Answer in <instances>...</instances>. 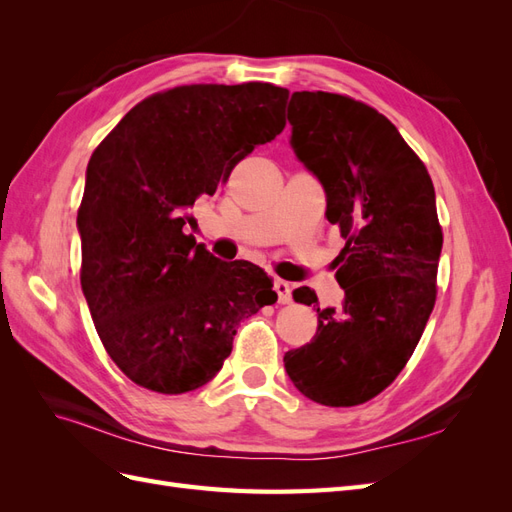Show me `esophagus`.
Wrapping results in <instances>:
<instances>
[{"instance_id":"1","label":"esophagus","mask_w":512,"mask_h":512,"mask_svg":"<svg viewBox=\"0 0 512 512\" xmlns=\"http://www.w3.org/2000/svg\"><path fill=\"white\" fill-rule=\"evenodd\" d=\"M275 292H277V301H280L282 305H288L292 301V288L288 282L284 280H275Z\"/></svg>"}]
</instances>
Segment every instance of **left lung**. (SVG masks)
<instances>
[{
	"label": "left lung",
	"mask_w": 512,
	"mask_h": 512,
	"mask_svg": "<svg viewBox=\"0 0 512 512\" xmlns=\"http://www.w3.org/2000/svg\"><path fill=\"white\" fill-rule=\"evenodd\" d=\"M292 149L327 192V220L346 245L335 258L339 309L312 288L292 292L316 307L309 344L288 350L292 384L316 404L350 408L380 395L406 367L433 305L442 252L436 192L423 160L365 102L294 91Z\"/></svg>",
	"instance_id": "obj_1"
}]
</instances>
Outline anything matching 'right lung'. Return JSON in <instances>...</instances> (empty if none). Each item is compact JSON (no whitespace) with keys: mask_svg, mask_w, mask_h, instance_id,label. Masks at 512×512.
Masks as SVG:
<instances>
[{"mask_svg":"<svg viewBox=\"0 0 512 512\" xmlns=\"http://www.w3.org/2000/svg\"><path fill=\"white\" fill-rule=\"evenodd\" d=\"M288 89L181 85L138 102L91 153L76 215L81 286L108 356L181 395L222 369L241 320L277 301L269 275L185 235L198 196L286 126Z\"/></svg>","mask_w":512,"mask_h":512,"instance_id":"add662e5","label":"right lung"}]
</instances>
